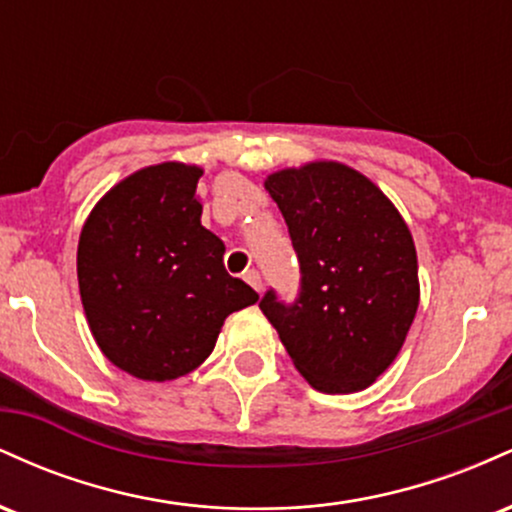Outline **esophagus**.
I'll return each instance as SVG.
<instances>
[{"instance_id": "esophagus-1", "label": "esophagus", "mask_w": 512, "mask_h": 512, "mask_svg": "<svg viewBox=\"0 0 512 512\" xmlns=\"http://www.w3.org/2000/svg\"><path fill=\"white\" fill-rule=\"evenodd\" d=\"M243 279L248 281V284H250L252 289H255L257 293L262 291V276H260V272H257V269H248V272L243 274Z\"/></svg>"}]
</instances>
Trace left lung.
<instances>
[{
	"label": "left lung",
	"mask_w": 512,
	"mask_h": 512,
	"mask_svg": "<svg viewBox=\"0 0 512 512\" xmlns=\"http://www.w3.org/2000/svg\"><path fill=\"white\" fill-rule=\"evenodd\" d=\"M264 187L289 226L301 289L289 303L269 289L260 310L315 390H363L395 361L419 308L407 223L342 163L281 170Z\"/></svg>",
	"instance_id": "8db88e82"
}]
</instances>
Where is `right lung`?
Returning <instances> with one entry per match:
<instances>
[{
    "instance_id": "1",
    "label": "right lung",
    "mask_w": 512,
    "mask_h": 512,
    "mask_svg": "<svg viewBox=\"0 0 512 512\" xmlns=\"http://www.w3.org/2000/svg\"><path fill=\"white\" fill-rule=\"evenodd\" d=\"M202 170L161 163L115 185L91 211L76 252L81 303L108 361L142 380H175L214 349L223 320L257 293L223 267L202 226Z\"/></svg>"
}]
</instances>
